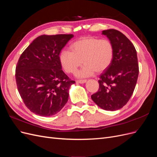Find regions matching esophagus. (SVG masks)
I'll list each match as a JSON object with an SVG mask.
<instances>
[{
	"label": "esophagus",
	"mask_w": 157,
	"mask_h": 157,
	"mask_svg": "<svg viewBox=\"0 0 157 157\" xmlns=\"http://www.w3.org/2000/svg\"><path fill=\"white\" fill-rule=\"evenodd\" d=\"M77 83H79V84H83V83H85L86 82V80H77Z\"/></svg>",
	"instance_id": "obj_1"
}]
</instances>
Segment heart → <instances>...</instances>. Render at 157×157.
Masks as SVG:
<instances>
[{
  "instance_id": "b5f03b06",
  "label": "heart",
  "mask_w": 157,
  "mask_h": 157,
  "mask_svg": "<svg viewBox=\"0 0 157 157\" xmlns=\"http://www.w3.org/2000/svg\"><path fill=\"white\" fill-rule=\"evenodd\" d=\"M70 50H63L59 54V61L67 73H75L83 63L79 71L80 77H88L101 73L111 65L114 55L113 45L107 39L87 36L75 41L70 46Z\"/></svg>"
}]
</instances>
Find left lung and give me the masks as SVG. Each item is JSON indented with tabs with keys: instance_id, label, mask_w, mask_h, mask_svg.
<instances>
[{
	"instance_id": "1",
	"label": "left lung",
	"mask_w": 157,
	"mask_h": 157,
	"mask_svg": "<svg viewBox=\"0 0 157 157\" xmlns=\"http://www.w3.org/2000/svg\"><path fill=\"white\" fill-rule=\"evenodd\" d=\"M113 45V61L99 76V90L92 99L104 110L116 111L124 106L134 92L139 75L137 52L131 41L119 31H102Z\"/></svg>"
}]
</instances>
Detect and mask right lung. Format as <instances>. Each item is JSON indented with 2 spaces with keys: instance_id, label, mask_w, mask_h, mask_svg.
I'll return each instance as SVG.
<instances>
[{
  "instance_id": "1",
  "label": "right lung",
  "mask_w": 157,
  "mask_h": 157,
  "mask_svg": "<svg viewBox=\"0 0 157 157\" xmlns=\"http://www.w3.org/2000/svg\"><path fill=\"white\" fill-rule=\"evenodd\" d=\"M73 35H41L23 51L16 67L18 92L29 110L41 117L54 115L68 101L75 83L61 69V50Z\"/></svg>"
}]
</instances>
